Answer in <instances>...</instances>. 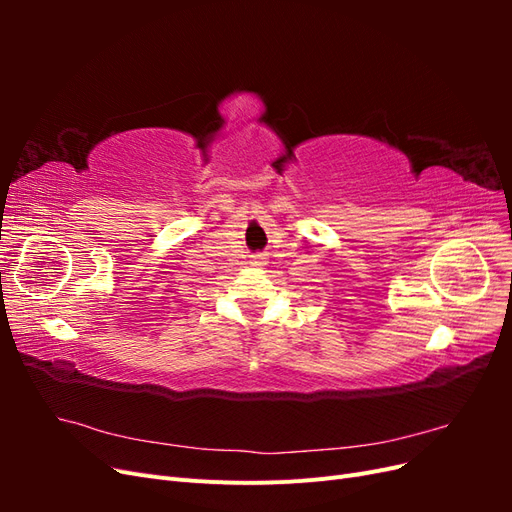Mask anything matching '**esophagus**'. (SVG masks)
<instances>
[{"label": "esophagus", "instance_id": "34e87169", "mask_svg": "<svg viewBox=\"0 0 512 512\" xmlns=\"http://www.w3.org/2000/svg\"><path fill=\"white\" fill-rule=\"evenodd\" d=\"M252 265L254 267H265L267 265V254H262V252H258V254H252Z\"/></svg>", "mask_w": 512, "mask_h": 512}]
</instances>
